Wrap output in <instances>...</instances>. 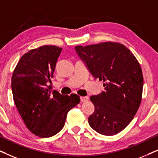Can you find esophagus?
Listing matches in <instances>:
<instances>
[{"mask_svg":"<svg viewBox=\"0 0 158 158\" xmlns=\"http://www.w3.org/2000/svg\"><path fill=\"white\" fill-rule=\"evenodd\" d=\"M80 99H81V102H87V101H88L89 98L87 96H82V97L80 98Z\"/></svg>","mask_w":158,"mask_h":158,"instance_id":"1","label":"esophagus"}]
</instances>
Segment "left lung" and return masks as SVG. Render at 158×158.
Segmentation results:
<instances>
[{"label": "left lung", "mask_w": 158, "mask_h": 158, "mask_svg": "<svg viewBox=\"0 0 158 158\" xmlns=\"http://www.w3.org/2000/svg\"><path fill=\"white\" fill-rule=\"evenodd\" d=\"M75 50L105 91L90 97L95 111L90 127L105 135L121 132L132 121L141 101L143 78L140 64L123 44L103 42L77 46Z\"/></svg>", "instance_id": "obj_1"}]
</instances>
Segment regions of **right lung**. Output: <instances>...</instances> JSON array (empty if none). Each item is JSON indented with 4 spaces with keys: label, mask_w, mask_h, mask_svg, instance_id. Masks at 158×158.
I'll return each mask as SVG.
<instances>
[{
    "label": "right lung",
    "mask_w": 158,
    "mask_h": 158,
    "mask_svg": "<svg viewBox=\"0 0 158 158\" xmlns=\"http://www.w3.org/2000/svg\"><path fill=\"white\" fill-rule=\"evenodd\" d=\"M61 52L56 46L31 49L22 56L11 77L16 107L29 131L41 138L60 132L68 112L80 101L76 94L61 95L47 85Z\"/></svg>",
    "instance_id": "obj_1"
}]
</instances>
